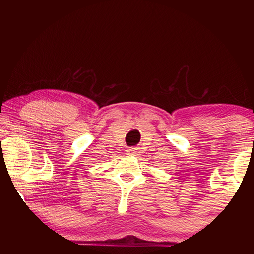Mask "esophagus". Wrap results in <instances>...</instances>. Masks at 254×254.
Segmentation results:
<instances>
[{"mask_svg":"<svg viewBox=\"0 0 254 254\" xmlns=\"http://www.w3.org/2000/svg\"><path fill=\"white\" fill-rule=\"evenodd\" d=\"M128 151H130V153L132 154V156H139V153H140L139 148H130V150H128Z\"/></svg>","mask_w":254,"mask_h":254,"instance_id":"1","label":"esophagus"}]
</instances>
